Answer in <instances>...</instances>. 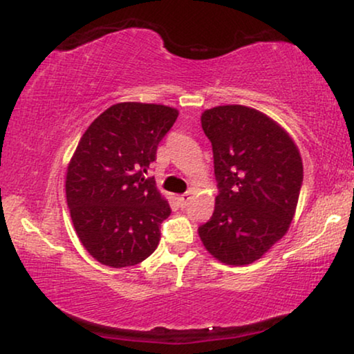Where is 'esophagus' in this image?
Listing matches in <instances>:
<instances>
[{"label":"esophagus","instance_id":"1","mask_svg":"<svg viewBox=\"0 0 354 354\" xmlns=\"http://www.w3.org/2000/svg\"><path fill=\"white\" fill-rule=\"evenodd\" d=\"M191 199H192V197H191L189 192H186V194H183V196L178 197V201H180L181 207H186L187 204H189V201H191Z\"/></svg>","mask_w":354,"mask_h":354}]
</instances>
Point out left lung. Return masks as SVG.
I'll list each match as a JSON object with an SVG mask.
<instances>
[{
  "mask_svg": "<svg viewBox=\"0 0 354 354\" xmlns=\"http://www.w3.org/2000/svg\"><path fill=\"white\" fill-rule=\"evenodd\" d=\"M201 122L214 150L218 196L197 233L216 261L248 266L288 232L303 185L299 149L279 122L251 106H214Z\"/></svg>",
  "mask_w": 354,
  "mask_h": 354,
  "instance_id": "left-lung-1",
  "label": "left lung"
}]
</instances>
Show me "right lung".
Listing matches in <instances>:
<instances>
[{
	"instance_id": "right-lung-1",
	"label": "right lung",
	"mask_w": 354,
	"mask_h": 354,
	"mask_svg": "<svg viewBox=\"0 0 354 354\" xmlns=\"http://www.w3.org/2000/svg\"><path fill=\"white\" fill-rule=\"evenodd\" d=\"M176 108L122 102L92 121L66 171V201L86 251L103 266H136L160 241L169 204L145 178Z\"/></svg>"
}]
</instances>
